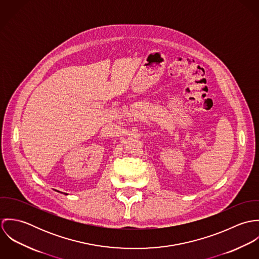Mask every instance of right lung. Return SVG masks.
<instances>
[{
	"instance_id": "right-lung-1",
	"label": "right lung",
	"mask_w": 259,
	"mask_h": 259,
	"mask_svg": "<svg viewBox=\"0 0 259 259\" xmlns=\"http://www.w3.org/2000/svg\"><path fill=\"white\" fill-rule=\"evenodd\" d=\"M66 194H67V193H66Z\"/></svg>"
}]
</instances>
